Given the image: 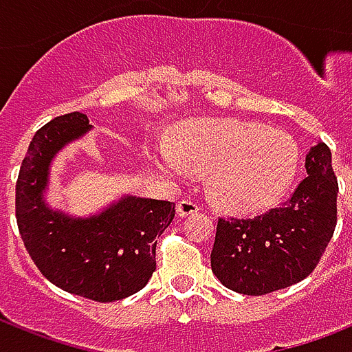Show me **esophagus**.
<instances>
[{
    "mask_svg": "<svg viewBox=\"0 0 352 352\" xmlns=\"http://www.w3.org/2000/svg\"><path fill=\"white\" fill-rule=\"evenodd\" d=\"M197 210V204L192 203V201H188V199H182L181 203L177 204V215H179V217H186V215L195 214Z\"/></svg>",
    "mask_w": 352,
    "mask_h": 352,
    "instance_id": "esophagus-1",
    "label": "esophagus"
}]
</instances>
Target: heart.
Returning a JSON list of instances; mask_svg holds the SVG:
<instances>
[{"label": "heart", "mask_w": 352, "mask_h": 352, "mask_svg": "<svg viewBox=\"0 0 352 352\" xmlns=\"http://www.w3.org/2000/svg\"><path fill=\"white\" fill-rule=\"evenodd\" d=\"M151 159L164 175L186 179L210 171V192L235 214L268 208L292 184L300 148L289 133L243 120H197L175 144H157Z\"/></svg>", "instance_id": "b5f03b06"}]
</instances>
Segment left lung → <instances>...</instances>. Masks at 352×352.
<instances>
[{"label": "left lung", "instance_id": "left-lung-1", "mask_svg": "<svg viewBox=\"0 0 352 352\" xmlns=\"http://www.w3.org/2000/svg\"><path fill=\"white\" fill-rule=\"evenodd\" d=\"M305 170L279 208L252 219L217 221L210 259L226 289L263 296L300 283L316 268L336 228L338 181L327 144L312 146Z\"/></svg>", "mask_w": 352, "mask_h": 352}]
</instances>
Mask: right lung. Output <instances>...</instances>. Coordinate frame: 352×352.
Listing matches in <instances>:
<instances>
[{
    "label": "right lung",
    "instance_id": "obj_1",
    "mask_svg": "<svg viewBox=\"0 0 352 352\" xmlns=\"http://www.w3.org/2000/svg\"><path fill=\"white\" fill-rule=\"evenodd\" d=\"M89 131V118L78 111L36 131L16 182V219L29 256L52 285L107 303L146 287L157 268V237L175 217V203L124 195L87 217L51 208L43 195L52 160Z\"/></svg>",
    "mask_w": 352,
    "mask_h": 352
}]
</instances>
